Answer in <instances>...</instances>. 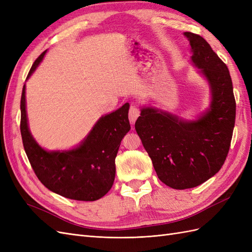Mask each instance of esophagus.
<instances>
[{
  "label": "esophagus",
  "instance_id": "esophagus-1",
  "mask_svg": "<svg viewBox=\"0 0 252 252\" xmlns=\"http://www.w3.org/2000/svg\"><path fill=\"white\" fill-rule=\"evenodd\" d=\"M139 116H140V109L138 108V106L134 105V104H131L130 108H129V114H128L129 121H130L131 123L133 124L134 122L136 121V119L139 118Z\"/></svg>",
  "mask_w": 252,
  "mask_h": 252
}]
</instances>
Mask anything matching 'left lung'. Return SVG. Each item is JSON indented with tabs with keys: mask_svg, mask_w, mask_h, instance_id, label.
I'll list each match as a JSON object with an SVG mask.
<instances>
[{
	"mask_svg": "<svg viewBox=\"0 0 252 252\" xmlns=\"http://www.w3.org/2000/svg\"><path fill=\"white\" fill-rule=\"evenodd\" d=\"M184 35L191 46L192 63L209 83V109L195 121H185L143 107L134 125L158 178L173 189L196 187L219 172L230 148L235 122L232 81L226 64L201 35Z\"/></svg>",
	"mask_w": 252,
	"mask_h": 252,
	"instance_id": "1",
	"label": "left lung"
}]
</instances>
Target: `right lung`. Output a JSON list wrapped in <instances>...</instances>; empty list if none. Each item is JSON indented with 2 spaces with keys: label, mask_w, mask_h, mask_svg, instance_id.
<instances>
[{
  "label": "right lung",
  "mask_w": 252,
  "mask_h": 252,
  "mask_svg": "<svg viewBox=\"0 0 252 252\" xmlns=\"http://www.w3.org/2000/svg\"><path fill=\"white\" fill-rule=\"evenodd\" d=\"M45 50L32 64L27 79L39 66ZM129 104L102 117L84 141L71 150L47 151L29 131L25 85L21 96V134L35 175L50 191L67 199L96 201L111 189L116 177V157L121 141L130 130Z\"/></svg>",
  "instance_id": "add662e5"
}]
</instances>
